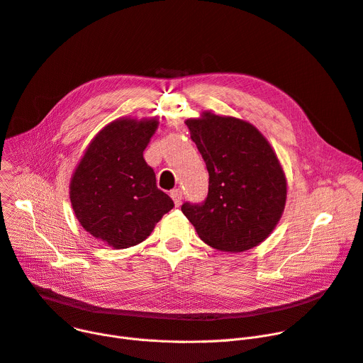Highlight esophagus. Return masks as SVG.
Returning a JSON list of instances; mask_svg holds the SVG:
<instances>
[{
	"instance_id": "34e87169",
	"label": "esophagus",
	"mask_w": 363,
	"mask_h": 363,
	"mask_svg": "<svg viewBox=\"0 0 363 363\" xmlns=\"http://www.w3.org/2000/svg\"><path fill=\"white\" fill-rule=\"evenodd\" d=\"M170 197H172V200H174V203H175L177 207L181 206V203H182V191H181L179 188L172 189V191H170Z\"/></svg>"
}]
</instances>
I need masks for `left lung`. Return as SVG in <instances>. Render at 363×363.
I'll list each match as a JSON object with an SVG mask.
<instances>
[{"label": "left lung", "mask_w": 363, "mask_h": 363, "mask_svg": "<svg viewBox=\"0 0 363 363\" xmlns=\"http://www.w3.org/2000/svg\"><path fill=\"white\" fill-rule=\"evenodd\" d=\"M208 172V193L201 204L181 211L199 237L222 252H245L269 237L279 222L287 179L262 133L249 122L203 111L188 119Z\"/></svg>", "instance_id": "left-lung-1"}]
</instances>
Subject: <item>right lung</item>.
Masks as SVG:
<instances>
[{
  "label": "right lung",
  "mask_w": 363,
  "mask_h": 363,
  "mask_svg": "<svg viewBox=\"0 0 363 363\" xmlns=\"http://www.w3.org/2000/svg\"><path fill=\"white\" fill-rule=\"evenodd\" d=\"M159 121L121 118L85 150L70 181V201L84 230L113 249L143 242L174 201L156 185L143 152Z\"/></svg>",
  "instance_id": "obj_1"
}]
</instances>
